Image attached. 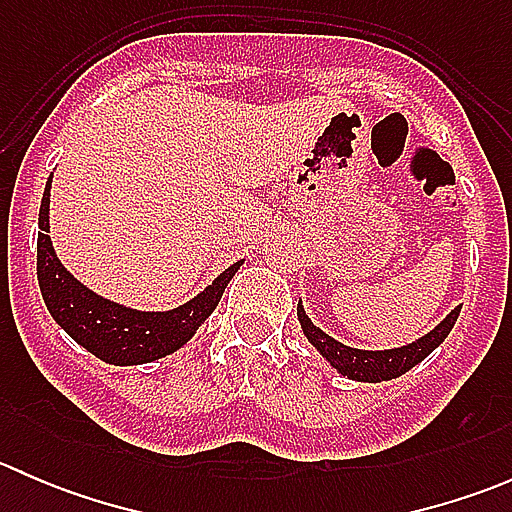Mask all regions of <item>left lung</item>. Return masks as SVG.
I'll use <instances>...</instances> for the list:
<instances>
[{
	"instance_id": "obj_1",
	"label": "left lung",
	"mask_w": 512,
	"mask_h": 512,
	"mask_svg": "<svg viewBox=\"0 0 512 512\" xmlns=\"http://www.w3.org/2000/svg\"><path fill=\"white\" fill-rule=\"evenodd\" d=\"M458 314H461V307L453 309L446 319H443L438 327H433L431 332L423 334L416 342L406 344V347L399 349H384V352H369V349H354L347 347V344L337 342L334 337H329L327 332L312 324V319L304 312L302 302L297 304V317L299 324H302L304 337L309 339L314 349L334 366L342 376L354 381H369V384H379V381L396 379V376L406 374L409 369H414L416 364H421L443 339L451 334L453 324H456Z\"/></svg>"
}]
</instances>
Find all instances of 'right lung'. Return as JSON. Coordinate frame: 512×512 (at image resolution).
<instances>
[{
  "instance_id": "add662e5",
  "label": "right lung",
  "mask_w": 512,
  "mask_h": 512,
  "mask_svg": "<svg viewBox=\"0 0 512 512\" xmlns=\"http://www.w3.org/2000/svg\"><path fill=\"white\" fill-rule=\"evenodd\" d=\"M49 190L46 180L39 208V240H36V277L46 309L76 344L106 364L133 366L163 359L190 342L200 324L213 314L223 297L227 282L240 270L242 260L230 265L198 297L168 312H141L103 299L81 285L59 262L51 247L49 232Z\"/></svg>"
}]
</instances>
